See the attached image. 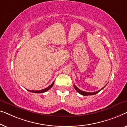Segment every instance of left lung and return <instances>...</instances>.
<instances>
[{"label": "left lung", "mask_w": 127, "mask_h": 127, "mask_svg": "<svg viewBox=\"0 0 127 127\" xmlns=\"http://www.w3.org/2000/svg\"><path fill=\"white\" fill-rule=\"evenodd\" d=\"M106 85L104 87H103V88H102L101 90H99L98 91H97V92H93V93H89V92H83V91H82L81 90H80L79 89H78L77 87L75 85H74V89H75L76 92H77L78 93H79V94H81V95H94V94H97L100 91H101V90H102V89L104 88V87L106 86Z\"/></svg>", "instance_id": "left-lung-1"}]
</instances>
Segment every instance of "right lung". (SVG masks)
<instances>
[{"instance_id": "obj_1", "label": "right lung", "mask_w": 127, "mask_h": 127, "mask_svg": "<svg viewBox=\"0 0 127 127\" xmlns=\"http://www.w3.org/2000/svg\"><path fill=\"white\" fill-rule=\"evenodd\" d=\"M53 84H54V82H53L51 85L47 87L45 89H42V90H28V91H29V92H32V93H42L46 92V91L49 90V89L53 86Z\"/></svg>"}]
</instances>
